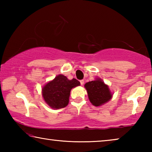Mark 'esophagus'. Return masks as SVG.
Returning a JSON list of instances; mask_svg holds the SVG:
<instances>
[{
    "mask_svg": "<svg viewBox=\"0 0 152 152\" xmlns=\"http://www.w3.org/2000/svg\"><path fill=\"white\" fill-rule=\"evenodd\" d=\"M80 84H81V85H83L84 83V81L83 80H81L80 81Z\"/></svg>",
    "mask_w": 152,
    "mask_h": 152,
    "instance_id": "34e87169",
    "label": "esophagus"
}]
</instances>
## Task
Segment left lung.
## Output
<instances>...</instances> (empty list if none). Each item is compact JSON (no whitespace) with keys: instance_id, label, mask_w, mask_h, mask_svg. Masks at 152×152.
Returning a JSON list of instances; mask_svg holds the SVG:
<instances>
[{"instance_id":"obj_1","label":"left lung","mask_w":152,"mask_h":152,"mask_svg":"<svg viewBox=\"0 0 152 152\" xmlns=\"http://www.w3.org/2000/svg\"><path fill=\"white\" fill-rule=\"evenodd\" d=\"M84 87L88 93L89 101L94 106H101L111 99L113 94L109 86L101 78L87 82L84 84Z\"/></svg>"}]
</instances>
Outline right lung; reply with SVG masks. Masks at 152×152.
<instances>
[{
	"mask_svg": "<svg viewBox=\"0 0 152 152\" xmlns=\"http://www.w3.org/2000/svg\"><path fill=\"white\" fill-rule=\"evenodd\" d=\"M80 84V82L75 78L68 80L66 76L59 74L43 87L42 96L51 108L61 109L68 104L72 88Z\"/></svg>",
	"mask_w": 152,
	"mask_h": 152,
	"instance_id": "obj_1",
	"label": "right lung"
}]
</instances>
